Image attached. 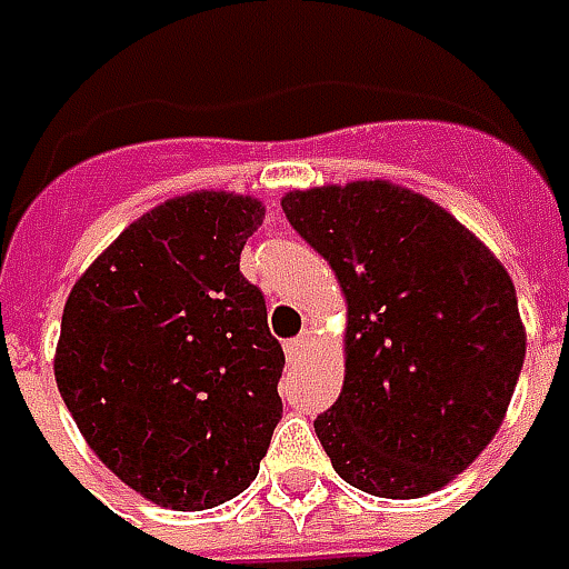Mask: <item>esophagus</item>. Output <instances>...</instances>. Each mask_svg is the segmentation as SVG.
Returning <instances> with one entry per match:
<instances>
[{
    "label": "esophagus",
    "instance_id": "1",
    "mask_svg": "<svg viewBox=\"0 0 569 569\" xmlns=\"http://www.w3.org/2000/svg\"><path fill=\"white\" fill-rule=\"evenodd\" d=\"M310 345H313V336H310V332H300L297 339H291L288 345H284V351H288V358H291V361H297Z\"/></svg>",
    "mask_w": 569,
    "mask_h": 569
}]
</instances>
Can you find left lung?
<instances>
[{
	"label": "left lung",
	"instance_id": "obj_1",
	"mask_svg": "<svg viewBox=\"0 0 569 569\" xmlns=\"http://www.w3.org/2000/svg\"><path fill=\"white\" fill-rule=\"evenodd\" d=\"M281 208L348 300L345 386L313 421L332 469L373 497L440 491L513 399L526 329L510 274L447 208L386 180L295 189Z\"/></svg>",
	"mask_w": 569,
	"mask_h": 569
}]
</instances>
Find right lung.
<instances>
[{
	"label": "right lung",
	"instance_id": "1",
	"mask_svg": "<svg viewBox=\"0 0 569 569\" xmlns=\"http://www.w3.org/2000/svg\"><path fill=\"white\" fill-rule=\"evenodd\" d=\"M262 218L252 196H177L122 230L62 310V402L100 462L167 510L247 491L281 418L284 351L240 272Z\"/></svg>",
	"mask_w": 569,
	"mask_h": 569
}]
</instances>
